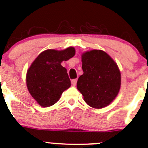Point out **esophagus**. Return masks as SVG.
<instances>
[{
    "label": "esophagus",
    "mask_w": 148,
    "mask_h": 148,
    "mask_svg": "<svg viewBox=\"0 0 148 148\" xmlns=\"http://www.w3.org/2000/svg\"><path fill=\"white\" fill-rule=\"evenodd\" d=\"M77 79H74L71 80V84H72L73 86H75V85L77 84Z\"/></svg>",
    "instance_id": "esophagus-1"
}]
</instances>
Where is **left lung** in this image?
I'll use <instances>...</instances> for the list:
<instances>
[{
    "label": "left lung",
    "instance_id": "1",
    "mask_svg": "<svg viewBox=\"0 0 148 148\" xmlns=\"http://www.w3.org/2000/svg\"><path fill=\"white\" fill-rule=\"evenodd\" d=\"M84 74L77 81V89L88 105L96 109L106 107L120 91L121 75L117 64L106 52L92 50L83 53Z\"/></svg>",
    "mask_w": 148,
    "mask_h": 148
}]
</instances>
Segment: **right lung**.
<instances>
[{
  "label": "right lung",
  "instance_id": "1",
  "mask_svg": "<svg viewBox=\"0 0 148 148\" xmlns=\"http://www.w3.org/2000/svg\"><path fill=\"white\" fill-rule=\"evenodd\" d=\"M74 54L73 47L63 51L46 50L38 55L28 69L26 75L28 92L41 107L54 104L64 91L71 86L66 69L61 63Z\"/></svg>",
  "mask_w": 148,
  "mask_h": 148
}]
</instances>
